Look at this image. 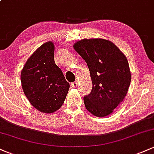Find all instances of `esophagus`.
Instances as JSON below:
<instances>
[{
  "instance_id": "1",
  "label": "esophagus",
  "mask_w": 154,
  "mask_h": 154,
  "mask_svg": "<svg viewBox=\"0 0 154 154\" xmlns=\"http://www.w3.org/2000/svg\"><path fill=\"white\" fill-rule=\"evenodd\" d=\"M77 85H78V81H75V82L72 83L71 85L73 88H76V87H77Z\"/></svg>"
}]
</instances>
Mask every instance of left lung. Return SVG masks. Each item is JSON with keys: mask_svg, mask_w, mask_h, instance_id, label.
Here are the masks:
<instances>
[{"mask_svg": "<svg viewBox=\"0 0 154 154\" xmlns=\"http://www.w3.org/2000/svg\"><path fill=\"white\" fill-rule=\"evenodd\" d=\"M74 48L87 63L93 83L91 93L84 97L85 108L98 117L109 115L122 102L131 82L126 56L102 38L82 39Z\"/></svg>", "mask_w": 154, "mask_h": 154, "instance_id": "left-lung-1", "label": "left lung"}]
</instances>
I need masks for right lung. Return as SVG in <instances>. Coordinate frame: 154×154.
<instances>
[{
  "instance_id": "obj_1",
  "label": "right lung",
  "mask_w": 154,
  "mask_h": 154,
  "mask_svg": "<svg viewBox=\"0 0 154 154\" xmlns=\"http://www.w3.org/2000/svg\"><path fill=\"white\" fill-rule=\"evenodd\" d=\"M54 44L43 43L27 59L21 72L24 95L35 109L55 112L64 102L69 83L54 61Z\"/></svg>"
}]
</instances>
